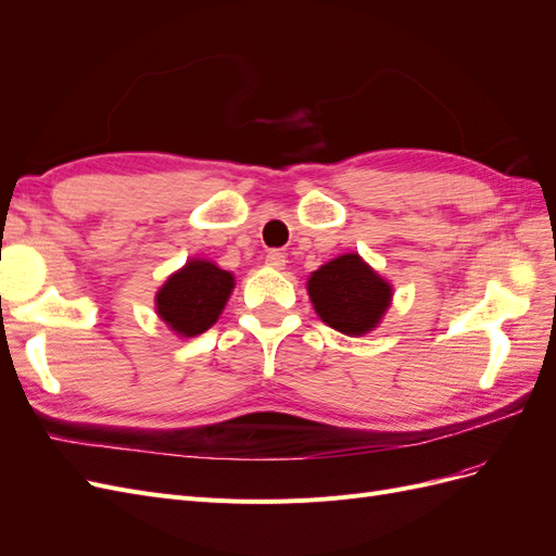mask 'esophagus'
Segmentation results:
<instances>
[{"instance_id": "1", "label": "esophagus", "mask_w": 556, "mask_h": 556, "mask_svg": "<svg viewBox=\"0 0 556 556\" xmlns=\"http://www.w3.org/2000/svg\"><path fill=\"white\" fill-rule=\"evenodd\" d=\"M266 266H271V268H285V252H280V250H271L266 255Z\"/></svg>"}]
</instances>
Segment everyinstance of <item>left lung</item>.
<instances>
[{"instance_id":"obj_1","label":"left lung","mask_w":556,"mask_h":556,"mask_svg":"<svg viewBox=\"0 0 556 556\" xmlns=\"http://www.w3.org/2000/svg\"><path fill=\"white\" fill-rule=\"evenodd\" d=\"M311 304L331 329L345 336L371 333L392 306L394 290L357 252H345L308 276Z\"/></svg>"}]
</instances>
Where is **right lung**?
<instances>
[{"instance_id":"1","label":"right lung","mask_w":556,"mask_h":556,"mask_svg":"<svg viewBox=\"0 0 556 556\" xmlns=\"http://www.w3.org/2000/svg\"><path fill=\"white\" fill-rule=\"evenodd\" d=\"M233 274L211 260L192 257L164 280L155 294V313L180 339L208 331L233 292Z\"/></svg>"}]
</instances>
